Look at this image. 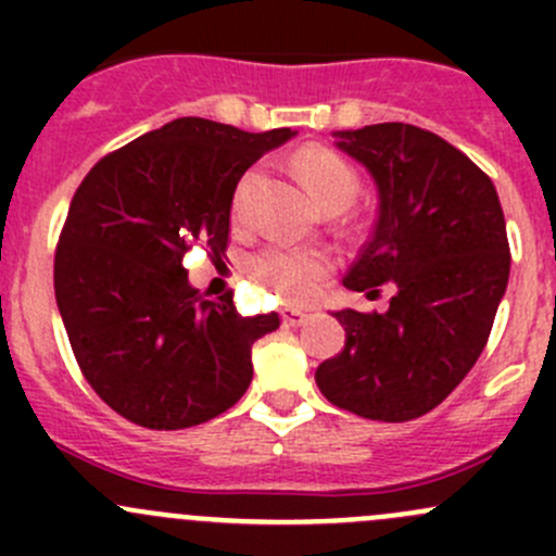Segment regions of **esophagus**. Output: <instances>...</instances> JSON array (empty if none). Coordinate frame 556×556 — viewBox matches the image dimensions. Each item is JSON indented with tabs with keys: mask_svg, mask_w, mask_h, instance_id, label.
I'll use <instances>...</instances> for the list:
<instances>
[{
	"mask_svg": "<svg viewBox=\"0 0 556 556\" xmlns=\"http://www.w3.org/2000/svg\"><path fill=\"white\" fill-rule=\"evenodd\" d=\"M306 319H309V314L295 309V306H288V309L282 312V323L288 325V328H301V325H304Z\"/></svg>",
	"mask_w": 556,
	"mask_h": 556,
	"instance_id": "1",
	"label": "esophagus"
}]
</instances>
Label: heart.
<instances>
[{
	"label": "heart",
	"mask_w": 556,
	"mask_h": 556,
	"mask_svg": "<svg viewBox=\"0 0 556 556\" xmlns=\"http://www.w3.org/2000/svg\"><path fill=\"white\" fill-rule=\"evenodd\" d=\"M295 172L323 210L330 204L350 206L355 201L357 188H361L357 172L352 169L350 161L336 150L323 148V144H309V148L301 150L295 155ZM255 185L257 169H250L239 179L237 193H233V217L237 220H247V215H250V199ZM330 266H333V261H330L328 252L293 250V247L285 244L263 247L247 263L252 277L261 279L266 288L285 295L288 301L314 299L319 293L323 279L328 277Z\"/></svg>",
	"instance_id": "heart-1"
}]
</instances>
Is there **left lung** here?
<instances>
[{
    "instance_id": "1",
    "label": "left lung",
    "mask_w": 556,
    "mask_h": 556,
    "mask_svg": "<svg viewBox=\"0 0 556 556\" xmlns=\"http://www.w3.org/2000/svg\"><path fill=\"white\" fill-rule=\"evenodd\" d=\"M379 195L377 223L344 288L379 295L387 312L341 309L344 350L314 374L333 406L379 422L433 412L484 352L506 295L511 252L501 199L473 161L408 123L336 131Z\"/></svg>"
}]
</instances>
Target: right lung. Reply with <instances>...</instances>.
<instances>
[{
  "instance_id": "right-lung-1",
  "label": "right lung",
  "mask_w": 556,
  "mask_h": 556,
  "mask_svg": "<svg viewBox=\"0 0 556 556\" xmlns=\"http://www.w3.org/2000/svg\"><path fill=\"white\" fill-rule=\"evenodd\" d=\"M290 128L242 131L177 117L104 155L55 247V304L83 377L112 412L179 430L228 412L252 382V344L279 314L242 317L233 293L190 288L182 255L226 252L242 174Z\"/></svg>"
}]
</instances>
